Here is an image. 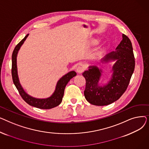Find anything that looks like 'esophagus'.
Returning a JSON list of instances; mask_svg holds the SVG:
<instances>
[{"label": "esophagus", "mask_w": 149, "mask_h": 149, "mask_svg": "<svg viewBox=\"0 0 149 149\" xmlns=\"http://www.w3.org/2000/svg\"><path fill=\"white\" fill-rule=\"evenodd\" d=\"M83 71H84V68H83L82 66H78V67L77 68V72H79V73L81 74V73H82Z\"/></svg>", "instance_id": "1"}]
</instances>
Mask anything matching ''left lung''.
I'll use <instances>...</instances> for the list:
<instances>
[{
    "instance_id": "8db88e82",
    "label": "left lung",
    "mask_w": 149,
    "mask_h": 149,
    "mask_svg": "<svg viewBox=\"0 0 149 149\" xmlns=\"http://www.w3.org/2000/svg\"><path fill=\"white\" fill-rule=\"evenodd\" d=\"M116 49L103 58L104 61L116 60L112 67V76L108 84L103 87L99 86L98 83L101 70L96 66L89 67V69L82 74L86 80L85 98L93 105L105 106L115 102L128 87L134 71L135 61L132 45L127 36L123 34V40Z\"/></svg>"
}]
</instances>
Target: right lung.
Here are the masks:
<instances>
[{"mask_svg":"<svg viewBox=\"0 0 149 149\" xmlns=\"http://www.w3.org/2000/svg\"><path fill=\"white\" fill-rule=\"evenodd\" d=\"M28 35L29 34H27L16 46H15V48L13 52L11 68L13 81L14 85L15 86V87H16L17 89L18 90L20 95L23 98V100L28 104L42 109H52L58 106L61 103L66 84L72 78H73L77 75V74L75 71H71L66 74L63 77H61L57 82L56 91H55L52 96L50 97L49 98L46 99H37L28 95L27 93L23 91L19 83L17 70L16 57L18 51L19 50L22 45L26 40V38H27Z\"/></svg>","mask_w":149,"mask_h":149,"instance_id":"right-lung-1","label":"right lung"}]
</instances>
